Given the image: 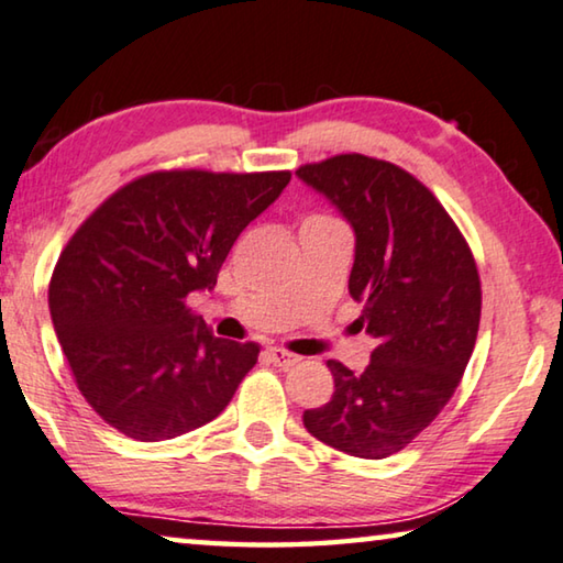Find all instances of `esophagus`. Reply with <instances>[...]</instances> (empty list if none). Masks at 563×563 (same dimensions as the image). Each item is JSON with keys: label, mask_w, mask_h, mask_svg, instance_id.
Returning <instances> with one entry per match:
<instances>
[{"label": "esophagus", "mask_w": 563, "mask_h": 563, "mask_svg": "<svg viewBox=\"0 0 563 563\" xmlns=\"http://www.w3.org/2000/svg\"><path fill=\"white\" fill-rule=\"evenodd\" d=\"M266 357H269V362L276 367H291V365H297V362H299L297 354H291V352L282 350V347H269V350H266Z\"/></svg>", "instance_id": "esophagus-1"}]
</instances>
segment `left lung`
<instances>
[{
  "instance_id": "1",
  "label": "left lung",
  "mask_w": 563,
  "mask_h": 563,
  "mask_svg": "<svg viewBox=\"0 0 563 563\" xmlns=\"http://www.w3.org/2000/svg\"><path fill=\"white\" fill-rule=\"evenodd\" d=\"M354 229L350 294L375 336L365 372L330 360L334 395L305 428L336 451L379 461L412 443L451 400L475 347L481 276L468 241L430 188L360 153L299 166Z\"/></svg>"
}]
</instances>
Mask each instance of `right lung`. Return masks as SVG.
<instances>
[{
	"label": "right lung",
	"mask_w": 563,
	"mask_h": 563,
	"mask_svg": "<svg viewBox=\"0 0 563 563\" xmlns=\"http://www.w3.org/2000/svg\"><path fill=\"white\" fill-rule=\"evenodd\" d=\"M289 178L153 170L73 233L49 279V314L77 390L108 426L155 443L231 402L258 344L213 336L188 297L216 287L233 241Z\"/></svg>",
	"instance_id": "add662e5"
}]
</instances>
